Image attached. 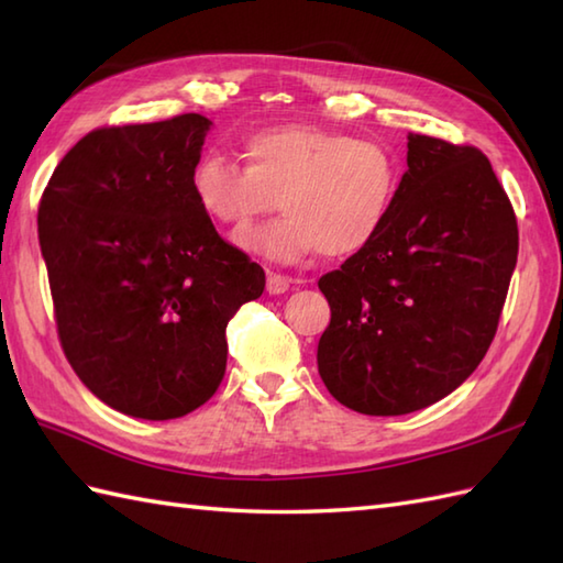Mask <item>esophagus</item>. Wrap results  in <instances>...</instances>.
I'll use <instances>...</instances> for the list:
<instances>
[{"mask_svg": "<svg viewBox=\"0 0 563 563\" xmlns=\"http://www.w3.org/2000/svg\"><path fill=\"white\" fill-rule=\"evenodd\" d=\"M266 290H268V295L288 292L290 290V278H285V275H280V273H268Z\"/></svg>", "mask_w": 563, "mask_h": 563, "instance_id": "obj_1", "label": "esophagus"}]
</instances>
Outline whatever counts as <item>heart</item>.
Masks as SVG:
<instances>
[{"label": "heart", "instance_id": "heart-1", "mask_svg": "<svg viewBox=\"0 0 563 563\" xmlns=\"http://www.w3.org/2000/svg\"><path fill=\"white\" fill-rule=\"evenodd\" d=\"M246 166L202 152L190 169L198 208L238 232L278 201L280 221L234 234V244L273 263L361 254L385 232L399 198L404 166L379 140L314 123L258 128L242 142Z\"/></svg>", "mask_w": 563, "mask_h": 563}]
</instances>
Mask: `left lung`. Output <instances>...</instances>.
Masks as SVG:
<instances>
[{
  "instance_id": "obj_1",
  "label": "left lung",
  "mask_w": 563,
  "mask_h": 563,
  "mask_svg": "<svg viewBox=\"0 0 563 563\" xmlns=\"http://www.w3.org/2000/svg\"><path fill=\"white\" fill-rule=\"evenodd\" d=\"M406 164L385 232L319 278V375L367 416L426 409L474 373L518 261L516 212L479 150L409 133Z\"/></svg>"
}]
</instances>
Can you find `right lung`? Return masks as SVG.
Returning a JSON list of instances; mask_svg holds the SVG:
<instances>
[{
  "label": "right lung",
  "mask_w": 563,
  "mask_h": 563,
  "mask_svg": "<svg viewBox=\"0 0 563 563\" xmlns=\"http://www.w3.org/2000/svg\"><path fill=\"white\" fill-rule=\"evenodd\" d=\"M210 121L97 128L47 181L38 239L57 336L111 409L169 421L224 377V329L266 273L214 230L190 190Z\"/></svg>",
  "instance_id": "obj_1"
}]
</instances>
